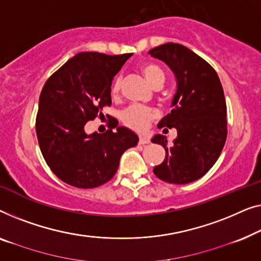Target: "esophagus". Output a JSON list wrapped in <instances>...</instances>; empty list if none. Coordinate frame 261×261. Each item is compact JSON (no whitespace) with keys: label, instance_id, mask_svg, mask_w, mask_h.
<instances>
[{"label":"esophagus","instance_id":"obj_1","mask_svg":"<svg viewBox=\"0 0 261 261\" xmlns=\"http://www.w3.org/2000/svg\"><path fill=\"white\" fill-rule=\"evenodd\" d=\"M150 141L146 137H144V136H141V137H139V139H138V143L139 144H148Z\"/></svg>","mask_w":261,"mask_h":261}]
</instances>
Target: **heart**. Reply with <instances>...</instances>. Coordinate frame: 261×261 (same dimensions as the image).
Wrapping results in <instances>:
<instances>
[{
	"instance_id": "heart-1",
	"label": "heart",
	"mask_w": 261,
	"mask_h": 261,
	"mask_svg": "<svg viewBox=\"0 0 261 261\" xmlns=\"http://www.w3.org/2000/svg\"><path fill=\"white\" fill-rule=\"evenodd\" d=\"M141 72L144 75L146 82H148L152 87H156L163 85L164 80H166V75L164 72L161 69L159 66L153 64H144L141 66ZM120 90V80L116 79L112 84L111 92L113 95L118 94ZM157 115L156 110L148 106L142 105H132L129 109L125 110L122 115V120L126 126L131 127V129L142 131L145 130L150 122L155 118Z\"/></svg>"
}]
</instances>
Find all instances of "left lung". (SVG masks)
<instances>
[{
  "mask_svg": "<svg viewBox=\"0 0 261 261\" xmlns=\"http://www.w3.org/2000/svg\"><path fill=\"white\" fill-rule=\"evenodd\" d=\"M149 53L166 62L177 82L174 109L159 124V127H175L177 137L171 144L166 136L152 138L166 149V159L153 168V174L164 182L186 185L207 174L226 143L223 89L215 69L179 43H164Z\"/></svg>",
  "mask_w": 261,
  "mask_h": 261,
  "instance_id": "8db88e82",
  "label": "left lung"
}]
</instances>
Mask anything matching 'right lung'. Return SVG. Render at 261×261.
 Masks as SVG:
<instances>
[{
    "mask_svg": "<svg viewBox=\"0 0 261 261\" xmlns=\"http://www.w3.org/2000/svg\"><path fill=\"white\" fill-rule=\"evenodd\" d=\"M131 56L79 53L42 87L35 122L39 146L50 170L69 186L90 189L104 185L115 176L123 152L137 145L138 137L126 127L112 131L118 125L113 117L104 134L84 130L111 105L113 76Z\"/></svg>",
    "mask_w": 261,
    "mask_h": 261,
    "instance_id": "obj_1",
    "label": "right lung"
}]
</instances>
